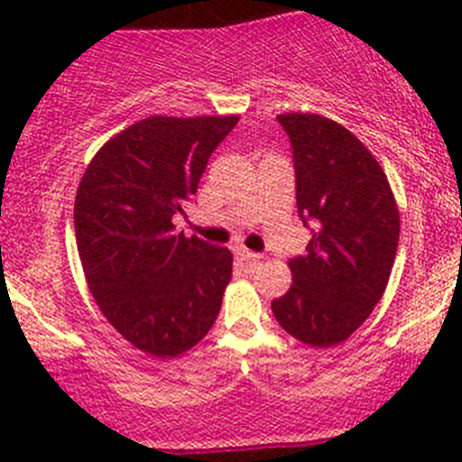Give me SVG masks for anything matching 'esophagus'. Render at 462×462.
I'll list each match as a JSON object with an SVG mask.
<instances>
[{"label":"esophagus","mask_w":462,"mask_h":462,"mask_svg":"<svg viewBox=\"0 0 462 462\" xmlns=\"http://www.w3.org/2000/svg\"><path fill=\"white\" fill-rule=\"evenodd\" d=\"M236 254H239V257L244 259L245 263H257V261H261V254L259 253H253V250L239 248V250H236Z\"/></svg>","instance_id":"34e87169"}]
</instances>
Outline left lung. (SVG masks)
Returning <instances> with one entry per match:
<instances>
[{
  "label": "left lung",
  "mask_w": 462,
  "mask_h": 462,
  "mask_svg": "<svg viewBox=\"0 0 462 462\" xmlns=\"http://www.w3.org/2000/svg\"><path fill=\"white\" fill-rule=\"evenodd\" d=\"M297 179V212L313 226L306 253L288 261L292 286L273 301L279 326L328 348L360 328L384 295L400 214L374 153L318 114H283Z\"/></svg>",
  "instance_id": "left-lung-1"
}]
</instances>
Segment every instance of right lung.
Segmentation results:
<instances>
[{
  "label": "right lung",
  "instance_id": "obj_1",
  "mask_svg": "<svg viewBox=\"0 0 462 462\" xmlns=\"http://www.w3.org/2000/svg\"><path fill=\"white\" fill-rule=\"evenodd\" d=\"M239 116H149L88 162L76 194V241L88 291L127 342L153 357L199 344L221 310L232 253L174 230L208 158Z\"/></svg>",
  "mask_w": 462,
  "mask_h": 462
}]
</instances>
